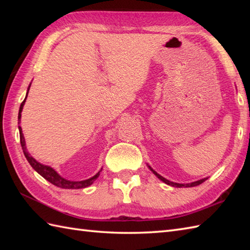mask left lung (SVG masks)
Wrapping results in <instances>:
<instances>
[{
	"instance_id": "1",
	"label": "left lung",
	"mask_w": 250,
	"mask_h": 250,
	"mask_svg": "<svg viewBox=\"0 0 250 250\" xmlns=\"http://www.w3.org/2000/svg\"><path fill=\"white\" fill-rule=\"evenodd\" d=\"M148 166V164H147ZM148 167H149V169L150 171L156 175V176L160 179V180H162V182L164 183V184H167V185H168V186H172V187H176V188H189V187H195V186H199V185H201L202 183H204L205 180L207 179V177L206 178H202V179H199V180H196V182H192V183H189V184H178V183H174V182H169V180H167V178H164V177H162L160 174H158L155 169H152V167H150V166H148Z\"/></svg>"
}]
</instances>
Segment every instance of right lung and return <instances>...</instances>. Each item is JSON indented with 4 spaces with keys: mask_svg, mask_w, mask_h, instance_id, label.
<instances>
[{
    "mask_svg": "<svg viewBox=\"0 0 250 250\" xmlns=\"http://www.w3.org/2000/svg\"><path fill=\"white\" fill-rule=\"evenodd\" d=\"M30 87H31V83L28 87V91H26L25 99L23 100V102L20 105L19 114H18V124L19 125L21 121V111H22V109H23V105L25 103L26 97H28ZM18 129H19V134H20V144H21V147H22V150H23L26 160H28L30 166L33 167L35 171L41 175V176H43L46 180H48V182L51 183L52 185H55V186H57V187H60L63 189H83V188L89 187L90 185H92L94 180L100 176V173H101V171H102V168H101L100 171L94 175V176L90 177L88 179H84V180H78V182H75V180H68V179H65L64 177H62L60 174H58V172L55 168H52L49 166H45V164H42L41 162L36 161L35 159L30 155L28 150H26V145H25V140H24V136L22 133V129H21L20 125H18Z\"/></svg>",
    "mask_w": 250,
    "mask_h": 250,
    "instance_id": "add662e5",
    "label": "right lung"
}]
</instances>
